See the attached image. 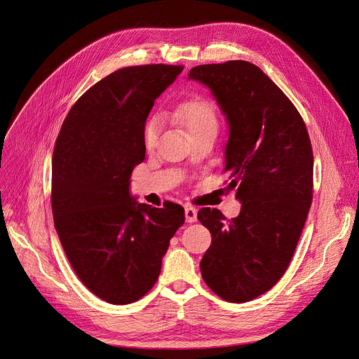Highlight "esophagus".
<instances>
[{
	"label": "esophagus",
	"instance_id": "1",
	"mask_svg": "<svg viewBox=\"0 0 359 359\" xmlns=\"http://www.w3.org/2000/svg\"><path fill=\"white\" fill-rule=\"evenodd\" d=\"M184 214H186V222L187 223H194L198 220V211L193 208V206H186L184 210Z\"/></svg>",
	"mask_w": 359,
	"mask_h": 359
}]
</instances>
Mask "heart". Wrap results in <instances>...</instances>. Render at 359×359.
<instances>
[{
  "mask_svg": "<svg viewBox=\"0 0 359 359\" xmlns=\"http://www.w3.org/2000/svg\"><path fill=\"white\" fill-rule=\"evenodd\" d=\"M172 118L187 128L190 136L199 135L206 130H217V114L214 106L201 97H193L180 103ZM160 133V123L157 118H151L144 128V140L147 147H154Z\"/></svg>",
  "mask_w": 359,
  "mask_h": 359,
  "instance_id": "1",
  "label": "heart"
}]
</instances>
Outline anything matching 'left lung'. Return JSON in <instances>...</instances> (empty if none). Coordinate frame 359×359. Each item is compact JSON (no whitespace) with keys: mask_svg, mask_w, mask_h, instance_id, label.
<instances>
[{"mask_svg":"<svg viewBox=\"0 0 359 359\" xmlns=\"http://www.w3.org/2000/svg\"><path fill=\"white\" fill-rule=\"evenodd\" d=\"M189 79L211 91L226 118L227 189L241 202L232 220L199 210L212 235L201 273L224 301L247 302L277 283L297 248L313 196L310 137L295 106L252 62L203 64Z\"/></svg>","mask_w":359,"mask_h":359,"instance_id":"8db88e82","label":"left lung"}]
</instances>
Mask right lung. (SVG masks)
Returning <instances> with one entry per match:
<instances>
[{
  "label": "right lung",
  "instance_id": "obj_1",
  "mask_svg": "<svg viewBox=\"0 0 359 359\" xmlns=\"http://www.w3.org/2000/svg\"><path fill=\"white\" fill-rule=\"evenodd\" d=\"M181 66L119 69L93 85L64 119L52 157V212L76 276L109 304L135 302L154 286L184 208H154L130 193L145 158L154 100Z\"/></svg>",
  "mask_w": 359,
  "mask_h": 359
}]
</instances>
